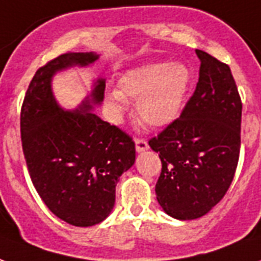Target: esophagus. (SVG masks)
<instances>
[{
    "label": "esophagus",
    "mask_w": 261,
    "mask_h": 261,
    "mask_svg": "<svg viewBox=\"0 0 261 261\" xmlns=\"http://www.w3.org/2000/svg\"><path fill=\"white\" fill-rule=\"evenodd\" d=\"M149 146H148V142L145 140H141V138H136V150L140 153V152H145Z\"/></svg>",
    "instance_id": "1"
}]
</instances>
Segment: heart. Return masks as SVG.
<instances>
[{
    "instance_id": "obj_1",
    "label": "heart",
    "mask_w": 261,
    "mask_h": 261,
    "mask_svg": "<svg viewBox=\"0 0 261 261\" xmlns=\"http://www.w3.org/2000/svg\"><path fill=\"white\" fill-rule=\"evenodd\" d=\"M190 69L181 62H153L123 73L119 91L106 95V102L117 117L127 111V98L137 99V116L150 127H166L178 119L190 90Z\"/></svg>"
}]
</instances>
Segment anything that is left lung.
Here are the masks:
<instances>
[{
    "label": "left lung",
    "mask_w": 261,
    "mask_h": 261,
    "mask_svg": "<svg viewBox=\"0 0 261 261\" xmlns=\"http://www.w3.org/2000/svg\"><path fill=\"white\" fill-rule=\"evenodd\" d=\"M199 80L179 119L149 146L162 173L156 199L166 214L195 220L209 213L232 182L241 148L242 103L228 65L196 49Z\"/></svg>",
    "instance_id": "1"
}]
</instances>
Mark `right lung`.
Segmentation results:
<instances>
[{"label":"right lung","instance_id":"add662e5","mask_svg":"<svg viewBox=\"0 0 261 261\" xmlns=\"http://www.w3.org/2000/svg\"><path fill=\"white\" fill-rule=\"evenodd\" d=\"M98 59L95 52H69L40 67L20 113L33 185L52 213L76 227H91L111 214L116 184L136 162L130 137L94 112L103 101L105 79L94 80L91 92L74 111H65L52 91L57 73L91 66Z\"/></svg>","mask_w":261,"mask_h":261}]
</instances>
